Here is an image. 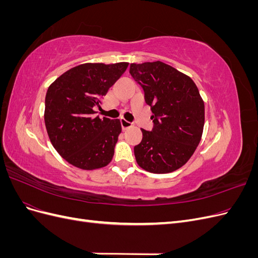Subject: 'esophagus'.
<instances>
[{
  "label": "esophagus",
  "instance_id": "1",
  "mask_svg": "<svg viewBox=\"0 0 258 258\" xmlns=\"http://www.w3.org/2000/svg\"><path fill=\"white\" fill-rule=\"evenodd\" d=\"M120 124H121V128L124 130L127 128H130L132 126V123L128 120H126L124 118H120Z\"/></svg>",
  "mask_w": 258,
  "mask_h": 258
}]
</instances>
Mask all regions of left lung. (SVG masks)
Listing matches in <instances>:
<instances>
[{"label": "left lung", "instance_id": "left-lung-1", "mask_svg": "<svg viewBox=\"0 0 258 258\" xmlns=\"http://www.w3.org/2000/svg\"><path fill=\"white\" fill-rule=\"evenodd\" d=\"M129 72L144 90L153 112L152 131L135 146L138 165L152 173H169L184 166L201 140L205 103L196 84L161 61L131 63Z\"/></svg>", "mask_w": 258, "mask_h": 258}]
</instances>
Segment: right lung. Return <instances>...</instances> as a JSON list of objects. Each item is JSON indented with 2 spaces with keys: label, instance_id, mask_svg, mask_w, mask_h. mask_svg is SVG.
Instances as JSON below:
<instances>
[{
  "label": "right lung",
  "instance_id": "add662e5",
  "mask_svg": "<svg viewBox=\"0 0 258 258\" xmlns=\"http://www.w3.org/2000/svg\"><path fill=\"white\" fill-rule=\"evenodd\" d=\"M128 67L84 63L59 76L45 98V126L50 142L62 158L84 170L111 162L121 132L119 119L95 116L103 97Z\"/></svg>",
  "mask_w": 258,
  "mask_h": 258
}]
</instances>
